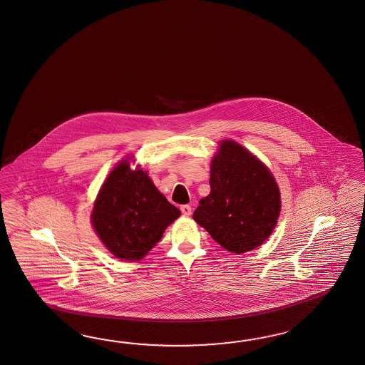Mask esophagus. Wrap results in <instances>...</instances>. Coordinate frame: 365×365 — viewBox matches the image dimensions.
Returning <instances> with one entry per match:
<instances>
[{"label": "esophagus", "mask_w": 365, "mask_h": 365, "mask_svg": "<svg viewBox=\"0 0 365 365\" xmlns=\"http://www.w3.org/2000/svg\"><path fill=\"white\" fill-rule=\"evenodd\" d=\"M180 210H181V212H182L184 215H187V217H189V215L192 214V207H190L189 205H182V206L180 207Z\"/></svg>", "instance_id": "1"}]
</instances>
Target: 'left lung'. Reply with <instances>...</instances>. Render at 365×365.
<instances>
[{"mask_svg":"<svg viewBox=\"0 0 365 365\" xmlns=\"http://www.w3.org/2000/svg\"><path fill=\"white\" fill-rule=\"evenodd\" d=\"M210 195L200 200L193 220L234 254L263 245L280 215V190L262 161L232 140L212 159Z\"/></svg>","mask_w":365,"mask_h":365,"instance_id":"obj_1","label":"left lung"}]
</instances>
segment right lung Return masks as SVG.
Here are the masks:
<instances>
[{"mask_svg": "<svg viewBox=\"0 0 365 365\" xmlns=\"http://www.w3.org/2000/svg\"><path fill=\"white\" fill-rule=\"evenodd\" d=\"M142 170L122 161L111 170L94 204L92 223L111 254L120 260L145 257L180 217Z\"/></svg>", "mask_w": 365, "mask_h": 365, "instance_id": "add662e5", "label": "right lung"}]
</instances>
